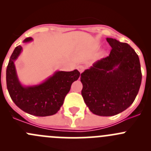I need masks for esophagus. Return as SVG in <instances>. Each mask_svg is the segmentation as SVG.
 Listing matches in <instances>:
<instances>
[{"mask_svg": "<svg viewBox=\"0 0 151 151\" xmlns=\"http://www.w3.org/2000/svg\"><path fill=\"white\" fill-rule=\"evenodd\" d=\"M77 69L79 70V71H80V73L83 72V71L85 70V67L83 66H79L78 67H77Z\"/></svg>", "mask_w": 151, "mask_h": 151, "instance_id": "esophagus-1", "label": "esophagus"}]
</instances>
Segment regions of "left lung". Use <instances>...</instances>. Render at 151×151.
Returning <instances> with one entry per match:
<instances>
[{
    "instance_id": "obj_1",
    "label": "left lung",
    "mask_w": 151,
    "mask_h": 151,
    "mask_svg": "<svg viewBox=\"0 0 151 151\" xmlns=\"http://www.w3.org/2000/svg\"><path fill=\"white\" fill-rule=\"evenodd\" d=\"M112 47L107 57L81 74L82 96L93 114L112 116L131 106L140 88L142 72L137 54L126 43L106 38Z\"/></svg>"
}]
</instances>
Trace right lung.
<instances>
[{
  "label": "right lung",
  "instance_id": "1",
  "mask_svg": "<svg viewBox=\"0 0 151 151\" xmlns=\"http://www.w3.org/2000/svg\"><path fill=\"white\" fill-rule=\"evenodd\" d=\"M32 40L28 37L24 42ZM22 50L20 45L14 49L6 68V85L10 97L19 109L30 115L40 117L55 115L63 105L71 84L78 80L80 73L77 69L58 71L41 84L25 87L18 80L14 65Z\"/></svg>",
  "mask_w": 151,
  "mask_h": 151
}]
</instances>
